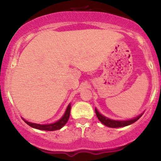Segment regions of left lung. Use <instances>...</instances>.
Wrapping results in <instances>:
<instances>
[{"instance_id":"1","label":"left lung","mask_w":161,"mask_h":161,"mask_svg":"<svg viewBox=\"0 0 161 161\" xmlns=\"http://www.w3.org/2000/svg\"><path fill=\"white\" fill-rule=\"evenodd\" d=\"M95 114L96 115H97V119H98L103 124L107 125V126L108 127H110V128H119V127H124L126 126V125H131L132 123H134L135 122L137 121L142 116V114H140L139 116H136V117L133 118V119H128V120H114V119H109V118L106 117V116H103L102 114H101L98 111H97V110L96 108Z\"/></svg>"}]
</instances>
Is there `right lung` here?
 <instances>
[{"instance_id": "obj_1", "label": "right lung", "mask_w": 161, "mask_h": 161, "mask_svg": "<svg viewBox=\"0 0 161 161\" xmlns=\"http://www.w3.org/2000/svg\"><path fill=\"white\" fill-rule=\"evenodd\" d=\"M70 109H71V104L68 105L67 108H66L65 113L63 115V116L59 119L58 121L55 122L53 123H50V124H38V123H30V122H28L24 119L25 123L30 125L31 127L34 129H40V130H45V131H54V130H58L60 129L64 126V125L67 123L68 119L69 118L70 115Z\"/></svg>"}]
</instances>
